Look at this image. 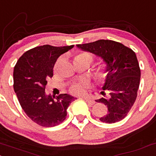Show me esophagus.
Returning <instances> with one entry per match:
<instances>
[{"instance_id": "esophagus-1", "label": "esophagus", "mask_w": 156, "mask_h": 156, "mask_svg": "<svg viewBox=\"0 0 156 156\" xmlns=\"http://www.w3.org/2000/svg\"><path fill=\"white\" fill-rule=\"evenodd\" d=\"M84 100H85V101H86L87 104H90V105H93V104L95 103V101L92 100V99H91V98H85Z\"/></svg>"}]
</instances>
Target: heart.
<instances>
[{
  "mask_svg": "<svg viewBox=\"0 0 156 156\" xmlns=\"http://www.w3.org/2000/svg\"><path fill=\"white\" fill-rule=\"evenodd\" d=\"M75 58L86 59V60H88L90 62H91L92 60V57L90 53L83 52V53H81V54L78 55L75 57ZM97 78L98 80L100 81H104V79L106 78V74L105 73H104V69L103 68L101 69L100 71L98 73ZM88 87H89L88 83L86 81H84L82 83H77V84L73 85V86L72 87L70 91H71V92L73 94V95H83V94L86 92V90Z\"/></svg>",
  "mask_w": 156,
  "mask_h": 156,
  "instance_id": "1",
  "label": "heart"
}]
</instances>
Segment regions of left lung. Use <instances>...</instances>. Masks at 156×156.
Returning a JSON list of instances; mask_svg holds the SVG:
<instances>
[{
	"label": "left lung",
	"instance_id": "left-lung-1",
	"mask_svg": "<svg viewBox=\"0 0 156 156\" xmlns=\"http://www.w3.org/2000/svg\"><path fill=\"white\" fill-rule=\"evenodd\" d=\"M81 50L92 53L105 64L107 74L102 90H108V96L95 100L108 109L100 121L112 124L126 117L134 104L139 87L141 70L136 53L122 44L110 40H98L78 44ZM105 95L104 92H101Z\"/></svg>",
	"mask_w": 156,
	"mask_h": 156
}]
</instances>
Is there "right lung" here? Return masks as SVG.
Masks as SVG:
<instances>
[{"mask_svg": "<svg viewBox=\"0 0 156 156\" xmlns=\"http://www.w3.org/2000/svg\"><path fill=\"white\" fill-rule=\"evenodd\" d=\"M74 47L43 45L26 52L17 61L13 72L14 90L22 109L38 125L52 127L64 121L66 109L76 99L69 94L52 96L45 92L47 80L61 55Z\"/></svg>", "mask_w": 156, "mask_h": 156, "instance_id": "add662e5", "label": "right lung"}]
</instances>
